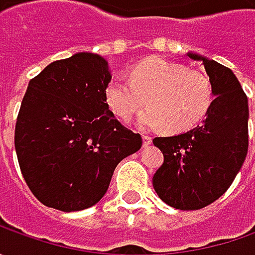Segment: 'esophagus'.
Segmentation results:
<instances>
[{"instance_id": "1", "label": "esophagus", "mask_w": 255, "mask_h": 255, "mask_svg": "<svg viewBox=\"0 0 255 255\" xmlns=\"http://www.w3.org/2000/svg\"><path fill=\"white\" fill-rule=\"evenodd\" d=\"M152 143V136L149 134H143V146H149Z\"/></svg>"}]
</instances>
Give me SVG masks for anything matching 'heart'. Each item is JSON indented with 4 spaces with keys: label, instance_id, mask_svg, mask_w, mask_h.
<instances>
[{
    "label": "heart",
    "instance_id": "b5f03b06",
    "mask_svg": "<svg viewBox=\"0 0 255 255\" xmlns=\"http://www.w3.org/2000/svg\"><path fill=\"white\" fill-rule=\"evenodd\" d=\"M146 99H144V96ZM105 101L116 116L128 121L142 108L139 126L183 132L200 122L213 102L210 79L200 71L187 69L163 58H147L130 69L129 79L113 76L105 88Z\"/></svg>",
    "mask_w": 255,
    "mask_h": 255
}]
</instances>
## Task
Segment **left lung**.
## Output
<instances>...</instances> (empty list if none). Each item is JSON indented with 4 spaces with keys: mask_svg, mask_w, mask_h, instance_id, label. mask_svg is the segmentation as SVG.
<instances>
[{
    "mask_svg": "<svg viewBox=\"0 0 255 255\" xmlns=\"http://www.w3.org/2000/svg\"><path fill=\"white\" fill-rule=\"evenodd\" d=\"M214 99L206 119L189 132L154 137L163 164L153 187L166 204L199 210L221 197L236 179L249 150V102L239 79L227 66L200 55Z\"/></svg>",
    "mask_w": 255,
    "mask_h": 255,
    "instance_id": "obj_1",
    "label": "left lung"
}]
</instances>
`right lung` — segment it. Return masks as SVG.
Instances as JSON below:
<instances>
[{"instance_id":"add662e5","label":"right lung","mask_w":255,"mask_h":255,"mask_svg":"<svg viewBox=\"0 0 255 255\" xmlns=\"http://www.w3.org/2000/svg\"><path fill=\"white\" fill-rule=\"evenodd\" d=\"M111 79L102 56L79 52L29 81L15 123V150L25 183L46 207H92L119 162L142 147V136L109 111L105 88Z\"/></svg>"}]
</instances>
